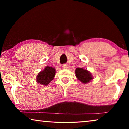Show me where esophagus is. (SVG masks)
Returning a JSON list of instances; mask_svg holds the SVG:
<instances>
[{
  "label": "esophagus",
  "instance_id": "obj_1",
  "mask_svg": "<svg viewBox=\"0 0 129 129\" xmlns=\"http://www.w3.org/2000/svg\"><path fill=\"white\" fill-rule=\"evenodd\" d=\"M62 67V68H64V69L68 68V65L67 64H63Z\"/></svg>",
  "mask_w": 129,
  "mask_h": 129
}]
</instances>
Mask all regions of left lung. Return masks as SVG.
<instances>
[{
	"instance_id": "8db88e82",
	"label": "left lung",
	"mask_w": 129,
	"mask_h": 129,
	"mask_svg": "<svg viewBox=\"0 0 129 129\" xmlns=\"http://www.w3.org/2000/svg\"><path fill=\"white\" fill-rule=\"evenodd\" d=\"M75 73L78 80L84 84L90 82V80L93 79L91 73L87 70L81 68H76Z\"/></svg>"
}]
</instances>
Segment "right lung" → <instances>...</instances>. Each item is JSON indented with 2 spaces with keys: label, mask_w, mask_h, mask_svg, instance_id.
<instances>
[{
  "label": "right lung",
  "mask_w": 129,
  "mask_h": 129,
  "mask_svg": "<svg viewBox=\"0 0 129 129\" xmlns=\"http://www.w3.org/2000/svg\"><path fill=\"white\" fill-rule=\"evenodd\" d=\"M56 71L54 68L47 67L43 71L40 72L37 76V82L44 85L48 84L53 79Z\"/></svg>",
  "instance_id": "right-lung-1"
}]
</instances>
